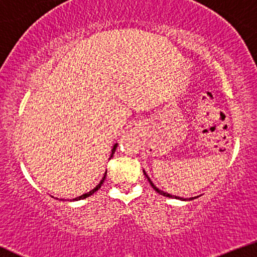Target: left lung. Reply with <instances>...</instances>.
<instances>
[{
  "label": "left lung",
  "instance_id": "8db88e82",
  "mask_svg": "<svg viewBox=\"0 0 257 257\" xmlns=\"http://www.w3.org/2000/svg\"><path fill=\"white\" fill-rule=\"evenodd\" d=\"M144 172V171H143ZM144 175H145V177H147V179L149 180V182H150V185L152 186V188L153 189H155L156 191H157V193H159L160 195H163V196H166V197H171V198H178V200H182V201H186V198H182V197H179V196H173V195H171V194H167V193H165V191H163V190H160V189H158V188H157V187L155 186V185H153V183H152V181H151V180H150V178H149L148 177V174L147 173H145V172H144ZM194 198H196V197H190L189 198V200H194Z\"/></svg>",
  "mask_w": 257,
  "mask_h": 257
}]
</instances>
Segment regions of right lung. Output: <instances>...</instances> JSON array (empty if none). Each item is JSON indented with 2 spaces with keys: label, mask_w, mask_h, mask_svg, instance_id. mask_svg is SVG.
I'll list each match as a JSON object with an SVG mask.
<instances>
[{
  "label": "right lung",
  "mask_w": 257,
  "mask_h": 257,
  "mask_svg": "<svg viewBox=\"0 0 257 257\" xmlns=\"http://www.w3.org/2000/svg\"><path fill=\"white\" fill-rule=\"evenodd\" d=\"M116 148H117V144H115V145H114V147H113V149H112V155H110V158H112V157H113V155H114V152H115V150H116ZM109 158V159H110ZM106 174L107 173H105V175H104V178H102V180H101V181L100 182H99V185L97 186V187H95V188L94 189H92V190H90L89 191V193H86V194H83V195H80V196H78V197H76V198H74V200H72V201H79V200H83V198H86V197H89V196H91V195L92 194H94L95 193V191H97L99 188H100V187H101V185H102V182H104L105 181V178H106Z\"/></svg>",
  "instance_id": "1"
}]
</instances>
